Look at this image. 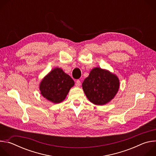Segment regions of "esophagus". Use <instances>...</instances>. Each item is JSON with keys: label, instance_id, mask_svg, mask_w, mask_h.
Masks as SVG:
<instances>
[{"label": "esophagus", "instance_id": "34e87169", "mask_svg": "<svg viewBox=\"0 0 156 156\" xmlns=\"http://www.w3.org/2000/svg\"><path fill=\"white\" fill-rule=\"evenodd\" d=\"M80 85H81V81H80L79 80H76V86L77 87H78V86H80Z\"/></svg>", "mask_w": 156, "mask_h": 156}]
</instances>
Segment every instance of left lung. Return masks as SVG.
Wrapping results in <instances>:
<instances>
[{"mask_svg": "<svg viewBox=\"0 0 156 156\" xmlns=\"http://www.w3.org/2000/svg\"><path fill=\"white\" fill-rule=\"evenodd\" d=\"M83 90L90 101L102 105L113 99L120 87L119 78L109 71L93 69L82 83Z\"/></svg>", "mask_w": 156, "mask_h": 156, "instance_id": "obj_1", "label": "left lung"}]
</instances>
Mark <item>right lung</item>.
I'll list each match as a JSON object with an SVG mask.
<instances>
[{"label":"right lung","instance_id":"add662e5","mask_svg":"<svg viewBox=\"0 0 156 156\" xmlns=\"http://www.w3.org/2000/svg\"><path fill=\"white\" fill-rule=\"evenodd\" d=\"M74 84L73 80L69 75L60 68H55L42 80L39 90L44 98L58 104L65 99Z\"/></svg>","mask_w":156,"mask_h":156}]
</instances>
